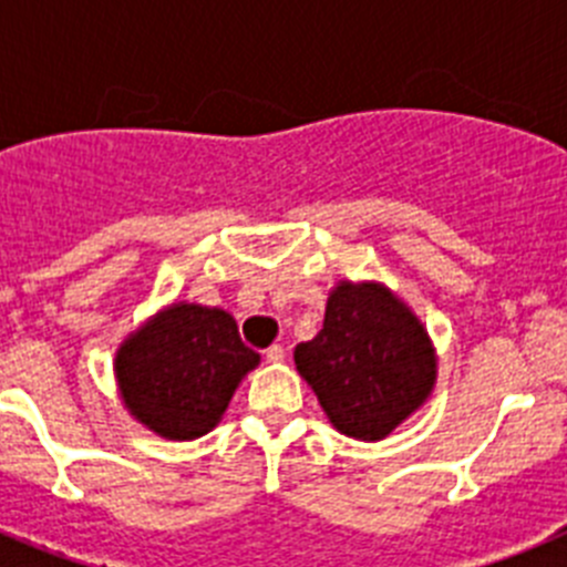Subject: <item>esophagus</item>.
Returning a JSON list of instances; mask_svg holds the SVG:
<instances>
[{
  "instance_id": "esophagus-1",
  "label": "esophagus",
  "mask_w": 567,
  "mask_h": 567,
  "mask_svg": "<svg viewBox=\"0 0 567 567\" xmlns=\"http://www.w3.org/2000/svg\"><path fill=\"white\" fill-rule=\"evenodd\" d=\"M264 358H267V363H280V360L287 358V352H284V346H269L267 352H264Z\"/></svg>"
}]
</instances>
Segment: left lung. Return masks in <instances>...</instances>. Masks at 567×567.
<instances>
[{
    "instance_id": "8db88e82",
    "label": "left lung",
    "mask_w": 567,
    "mask_h": 567,
    "mask_svg": "<svg viewBox=\"0 0 567 567\" xmlns=\"http://www.w3.org/2000/svg\"><path fill=\"white\" fill-rule=\"evenodd\" d=\"M295 365L340 434L383 440L432 392L434 349L420 320L380 284L343 280L323 329L295 346Z\"/></svg>"
}]
</instances>
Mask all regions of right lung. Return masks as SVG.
I'll return each instance as SVG.
<instances>
[{"instance_id":"add662e5","label":"right lung","mask_w":567,"mask_h":567,"mask_svg":"<svg viewBox=\"0 0 567 567\" xmlns=\"http://www.w3.org/2000/svg\"><path fill=\"white\" fill-rule=\"evenodd\" d=\"M258 352L224 309L175 303L124 340L115 378L135 420L169 440L207 434Z\"/></svg>"}]
</instances>
